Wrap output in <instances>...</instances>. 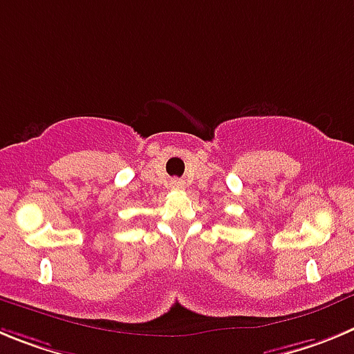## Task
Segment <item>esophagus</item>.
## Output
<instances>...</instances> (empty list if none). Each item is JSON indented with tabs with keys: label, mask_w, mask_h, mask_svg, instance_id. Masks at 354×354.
I'll return each mask as SVG.
<instances>
[{
	"label": "esophagus",
	"mask_w": 354,
	"mask_h": 354,
	"mask_svg": "<svg viewBox=\"0 0 354 354\" xmlns=\"http://www.w3.org/2000/svg\"><path fill=\"white\" fill-rule=\"evenodd\" d=\"M181 187H183V183H181L180 180H173V181H171V189L178 190V189H181Z\"/></svg>",
	"instance_id": "1"
}]
</instances>
